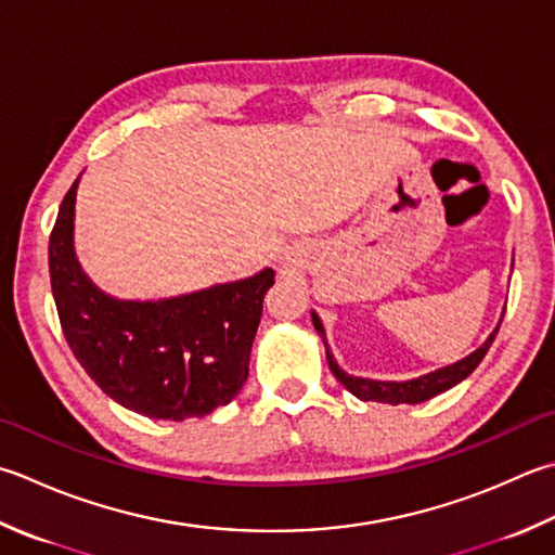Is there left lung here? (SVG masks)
<instances>
[{"label":"left lung","instance_id":"obj_1","mask_svg":"<svg viewBox=\"0 0 555 555\" xmlns=\"http://www.w3.org/2000/svg\"><path fill=\"white\" fill-rule=\"evenodd\" d=\"M312 324H314V330H318V334L322 336L324 353H327V363H330V371L334 373V377L339 379V383L349 389L353 397L363 399V401H379V404H392V406L421 404V401H428L436 395L444 392V389L460 385L462 379L469 377L476 371V365L483 361V356L488 353V349H491L498 330H501V324H498V327L491 332V336H488L479 349L466 358H462V361L438 367V371L418 375L414 379H404V383H395V379H371V377H356V375L344 373L334 361V356L327 346V336H324V327L314 312H312Z\"/></svg>","mask_w":555,"mask_h":555}]
</instances>
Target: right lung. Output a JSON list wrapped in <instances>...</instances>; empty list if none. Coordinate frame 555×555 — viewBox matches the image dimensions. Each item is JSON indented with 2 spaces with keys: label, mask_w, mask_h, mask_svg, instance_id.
<instances>
[{
  "label": "right lung",
  "mask_w": 555,
  "mask_h": 555,
  "mask_svg": "<svg viewBox=\"0 0 555 555\" xmlns=\"http://www.w3.org/2000/svg\"><path fill=\"white\" fill-rule=\"evenodd\" d=\"M64 194L50 235V284L64 339L103 392L163 421L211 414L241 392L274 269L163 300H117L74 255V202Z\"/></svg>",
  "instance_id": "1"
}]
</instances>
